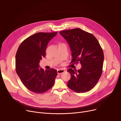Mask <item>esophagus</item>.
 Returning a JSON list of instances; mask_svg holds the SVG:
<instances>
[{"label": "esophagus", "instance_id": "obj_1", "mask_svg": "<svg viewBox=\"0 0 121 121\" xmlns=\"http://www.w3.org/2000/svg\"><path fill=\"white\" fill-rule=\"evenodd\" d=\"M57 73H58V74H60L61 73L65 72V70L64 69H59L57 70Z\"/></svg>", "mask_w": 121, "mask_h": 121}]
</instances>
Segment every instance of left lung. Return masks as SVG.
<instances>
[{"label": "left lung", "mask_w": 121, "mask_h": 121, "mask_svg": "<svg viewBox=\"0 0 121 121\" xmlns=\"http://www.w3.org/2000/svg\"><path fill=\"white\" fill-rule=\"evenodd\" d=\"M67 41L72 52L74 63H80V69H69L71 78L68 87L77 93L86 92L96 85L103 72V50L95 37L79 28L60 32Z\"/></svg>", "instance_id": "1"}]
</instances>
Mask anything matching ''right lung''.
I'll return each mask as SVG.
<instances>
[{
  "mask_svg": "<svg viewBox=\"0 0 121 121\" xmlns=\"http://www.w3.org/2000/svg\"><path fill=\"white\" fill-rule=\"evenodd\" d=\"M57 32H39L23 41L16 55V72L23 84L36 94L46 92L53 86L57 75L54 69L44 71L39 63L46 56L48 42Z\"/></svg>",
  "mask_w": 121,
  "mask_h": 121,
  "instance_id": "obj_1",
  "label": "right lung"
}]
</instances>
